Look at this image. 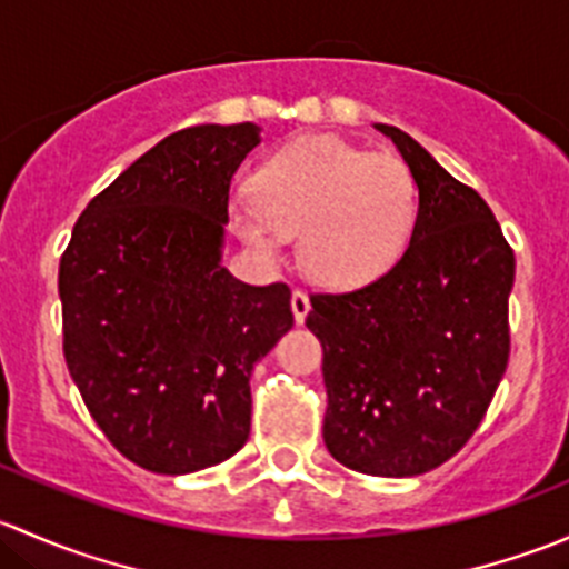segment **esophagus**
Segmentation results:
<instances>
[{"mask_svg":"<svg viewBox=\"0 0 569 569\" xmlns=\"http://www.w3.org/2000/svg\"><path fill=\"white\" fill-rule=\"evenodd\" d=\"M291 311H295V319H297V325H302V321H306L308 311H311V300H308V295H306V291H300V289H297L295 295H291Z\"/></svg>","mask_w":569,"mask_h":569,"instance_id":"obj_1","label":"esophagus"}]
</instances>
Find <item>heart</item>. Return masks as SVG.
Listing matches in <instances>:
<instances>
[{
  "label": "heart",
  "mask_w": 569,
  "mask_h": 569,
  "mask_svg": "<svg viewBox=\"0 0 569 569\" xmlns=\"http://www.w3.org/2000/svg\"><path fill=\"white\" fill-rule=\"evenodd\" d=\"M258 200H233L239 237L278 256L300 233L306 272L325 286H358L391 269L416 226L418 192L393 153H369L338 137H306L256 176Z\"/></svg>",
  "instance_id": "1"
}]
</instances>
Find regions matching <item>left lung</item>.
I'll return each mask as SVG.
<instances>
[{"label": "left lung", "mask_w": 569, "mask_h": 569, "mask_svg": "<svg viewBox=\"0 0 569 569\" xmlns=\"http://www.w3.org/2000/svg\"><path fill=\"white\" fill-rule=\"evenodd\" d=\"M418 187L399 261L343 295H313L321 341L325 446L369 476H418L457 455L485 418L509 363L515 252L476 189L446 173L396 126Z\"/></svg>", "instance_id": "8db88e82"}]
</instances>
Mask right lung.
Returning <instances> with one entry per match:
<instances>
[{
    "instance_id": "right-lung-1",
    "label": "right lung",
    "mask_w": 569,
    "mask_h": 569,
    "mask_svg": "<svg viewBox=\"0 0 569 569\" xmlns=\"http://www.w3.org/2000/svg\"><path fill=\"white\" fill-rule=\"evenodd\" d=\"M258 142L256 123L164 137L90 200L62 252L68 371L109 443L153 473L248 443L252 366L295 325L289 286L222 267L231 178Z\"/></svg>"
}]
</instances>
